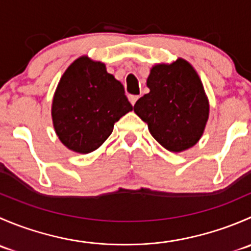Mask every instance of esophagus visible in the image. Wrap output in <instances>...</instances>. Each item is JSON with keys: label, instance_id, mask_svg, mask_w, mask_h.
Instances as JSON below:
<instances>
[{"label": "esophagus", "instance_id": "esophagus-1", "mask_svg": "<svg viewBox=\"0 0 251 251\" xmlns=\"http://www.w3.org/2000/svg\"><path fill=\"white\" fill-rule=\"evenodd\" d=\"M137 100H138V96H135V95H130L128 96V100H130V103L131 104H135L136 102H137Z\"/></svg>", "mask_w": 251, "mask_h": 251}]
</instances>
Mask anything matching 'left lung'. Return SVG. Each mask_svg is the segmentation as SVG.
I'll use <instances>...</instances> for the list:
<instances>
[{
    "label": "left lung",
    "mask_w": 251,
    "mask_h": 251,
    "mask_svg": "<svg viewBox=\"0 0 251 251\" xmlns=\"http://www.w3.org/2000/svg\"><path fill=\"white\" fill-rule=\"evenodd\" d=\"M149 93L133 110L151 135L170 151H183L201 140L209 119V100L198 74L187 60L156 64L147 78Z\"/></svg>",
    "instance_id": "left-lung-1"
}]
</instances>
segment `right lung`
Here are the masks:
<instances>
[{"mask_svg": "<svg viewBox=\"0 0 251 251\" xmlns=\"http://www.w3.org/2000/svg\"><path fill=\"white\" fill-rule=\"evenodd\" d=\"M132 110L120 81L105 65L77 58L63 74L52 103L53 126L73 151H96L113 132L114 124Z\"/></svg>", "mask_w": 251, "mask_h": 251, "instance_id": "right-lung-1", "label": "right lung"}]
</instances>
